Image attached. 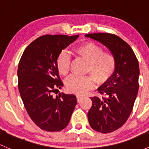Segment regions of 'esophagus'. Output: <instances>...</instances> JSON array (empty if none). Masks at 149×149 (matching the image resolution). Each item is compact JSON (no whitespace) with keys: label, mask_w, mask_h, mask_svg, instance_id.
<instances>
[{"label":"esophagus","mask_w":149,"mask_h":149,"mask_svg":"<svg viewBox=\"0 0 149 149\" xmlns=\"http://www.w3.org/2000/svg\"><path fill=\"white\" fill-rule=\"evenodd\" d=\"M76 98H77L78 102H80V100H81V99L82 98V96H81V95H77V96H76Z\"/></svg>","instance_id":"obj_1"}]
</instances>
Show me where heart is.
Here are the masks:
<instances>
[{
    "mask_svg": "<svg viewBox=\"0 0 149 149\" xmlns=\"http://www.w3.org/2000/svg\"><path fill=\"white\" fill-rule=\"evenodd\" d=\"M103 51L102 47L93 42L84 43L75 48V52L87 61L86 72L91 73L93 77L89 75L70 76L65 81V86L68 91L79 94H84L92 88L94 80L98 83H102L112 76L116 66L115 58L111 52ZM56 65L61 75L68 74L70 57L65 51L59 54Z\"/></svg>",
    "mask_w": 149,
    "mask_h": 149,
    "instance_id": "b5f03b06",
    "label": "heart"
}]
</instances>
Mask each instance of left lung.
Masks as SVG:
<instances>
[{"label": "left lung", "instance_id": "1", "mask_svg": "<svg viewBox=\"0 0 149 149\" xmlns=\"http://www.w3.org/2000/svg\"><path fill=\"white\" fill-rule=\"evenodd\" d=\"M86 37L106 46L116 61L113 74L98 88L102 97H91L88 112L91 128L102 133L118 130L127 121L139 91V65L134 52L127 42L109 33L87 34Z\"/></svg>", "mask_w": 149, "mask_h": 149}]
</instances>
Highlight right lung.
I'll list each match as a JSON object with an SVG mask.
<instances>
[{"label": "right lung", "mask_w": 149, "mask_h": 149, "mask_svg": "<svg viewBox=\"0 0 149 149\" xmlns=\"http://www.w3.org/2000/svg\"><path fill=\"white\" fill-rule=\"evenodd\" d=\"M79 35H44L24 51L18 66L19 91L27 113L42 130L61 131L68 124L76 104L73 94L52 93L63 86L56 62L61 51Z\"/></svg>", "instance_id": "right-lung-1"}]
</instances>
